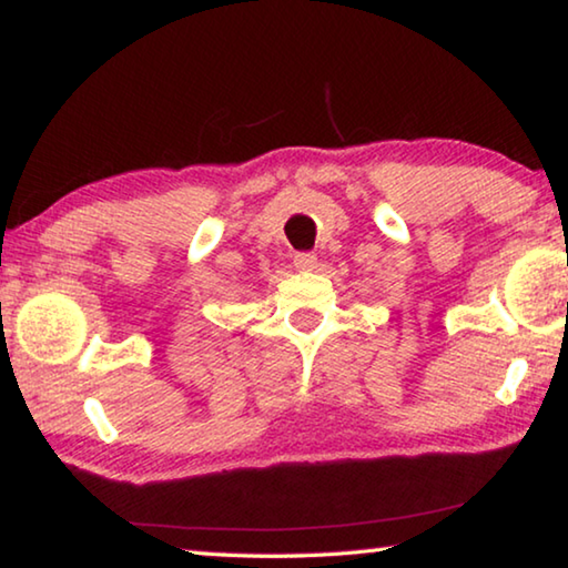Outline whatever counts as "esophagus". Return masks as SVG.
<instances>
[{"instance_id":"1","label":"esophagus","mask_w":568,"mask_h":568,"mask_svg":"<svg viewBox=\"0 0 568 568\" xmlns=\"http://www.w3.org/2000/svg\"><path fill=\"white\" fill-rule=\"evenodd\" d=\"M293 265L297 271H313V267L318 265V257H315V253H295Z\"/></svg>"}]
</instances>
